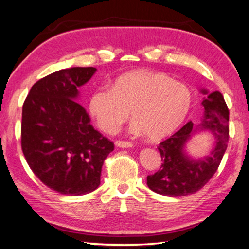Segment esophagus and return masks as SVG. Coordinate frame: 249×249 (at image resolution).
<instances>
[{
    "mask_svg": "<svg viewBox=\"0 0 249 249\" xmlns=\"http://www.w3.org/2000/svg\"><path fill=\"white\" fill-rule=\"evenodd\" d=\"M116 146L120 147V148H130L132 147L133 144L130 141H124V140H117L116 141Z\"/></svg>",
    "mask_w": 249,
    "mask_h": 249,
    "instance_id": "1",
    "label": "esophagus"
}]
</instances>
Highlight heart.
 <instances>
[{"label": "heart", "mask_w": 249, "mask_h": 249, "mask_svg": "<svg viewBox=\"0 0 249 249\" xmlns=\"http://www.w3.org/2000/svg\"><path fill=\"white\" fill-rule=\"evenodd\" d=\"M193 94L185 83L163 72H125L108 87L95 89L89 98V110L99 128L112 133L132 117L130 130L144 132L158 140L169 136L188 116Z\"/></svg>", "instance_id": "obj_1"}]
</instances>
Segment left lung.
Masks as SVG:
<instances>
[{
    "instance_id": "1",
    "label": "left lung",
    "mask_w": 249,
    "mask_h": 249,
    "mask_svg": "<svg viewBox=\"0 0 249 249\" xmlns=\"http://www.w3.org/2000/svg\"><path fill=\"white\" fill-rule=\"evenodd\" d=\"M201 92L208 93L206 90ZM201 105L205 114L199 124L187 122L180 130L159 143L162 164L157 173L147 177V185L155 193L170 197L195 194L210 180L219 167L229 139L227 105L218 91L209 93ZM198 129L213 133L216 139L215 148L204 159L193 160L185 154L184 144Z\"/></svg>"
}]
</instances>
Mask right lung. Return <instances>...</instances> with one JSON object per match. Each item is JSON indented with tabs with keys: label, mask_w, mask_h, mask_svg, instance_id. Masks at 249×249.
Segmentation results:
<instances>
[{
	"label": "right lung",
	"mask_w": 249,
	"mask_h": 249,
	"mask_svg": "<svg viewBox=\"0 0 249 249\" xmlns=\"http://www.w3.org/2000/svg\"><path fill=\"white\" fill-rule=\"evenodd\" d=\"M95 71L75 67L53 72L34 83L23 103L21 146L26 162L45 186L63 195L97 189L103 161L114 149L75 101L78 88Z\"/></svg>",
	"instance_id": "right-lung-1"
}]
</instances>
